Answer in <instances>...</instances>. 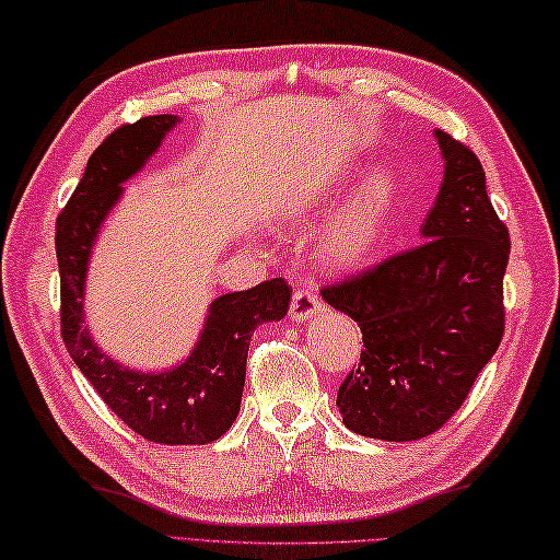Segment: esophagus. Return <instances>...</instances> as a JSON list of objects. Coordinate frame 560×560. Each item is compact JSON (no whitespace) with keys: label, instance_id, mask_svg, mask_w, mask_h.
<instances>
[{"label":"esophagus","instance_id":"1","mask_svg":"<svg viewBox=\"0 0 560 560\" xmlns=\"http://www.w3.org/2000/svg\"><path fill=\"white\" fill-rule=\"evenodd\" d=\"M322 307V300L317 295V288L312 285H302L295 290V295H292L290 302V317L295 322H302L315 315V312Z\"/></svg>","mask_w":560,"mask_h":560}]
</instances>
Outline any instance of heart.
Segmentation results:
<instances>
[{"label":"heart","instance_id":"1","mask_svg":"<svg viewBox=\"0 0 560 560\" xmlns=\"http://www.w3.org/2000/svg\"><path fill=\"white\" fill-rule=\"evenodd\" d=\"M396 199V179L388 170L366 176L345 219L331 231L325 255L339 265L357 262L374 250L381 225Z\"/></svg>","mask_w":560,"mask_h":560}]
</instances>
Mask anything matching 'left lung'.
Here are the masks:
<instances>
[{
    "mask_svg": "<svg viewBox=\"0 0 560 560\" xmlns=\"http://www.w3.org/2000/svg\"><path fill=\"white\" fill-rule=\"evenodd\" d=\"M445 179L413 248L322 288L361 327L359 366L337 406L359 435L408 443L465 404L504 337L509 229L487 196L482 162L438 130Z\"/></svg>",
    "mask_w": 560,
    "mask_h": 560,
    "instance_id": "8db88e82",
    "label": "left lung"
}]
</instances>
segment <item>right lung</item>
Wrapping results in <instances>:
<instances>
[{
	"instance_id": "right-lung-1",
	"label": "right lung",
	"mask_w": 560,
	"mask_h": 560,
	"mask_svg": "<svg viewBox=\"0 0 560 560\" xmlns=\"http://www.w3.org/2000/svg\"><path fill=\"white\" fill-rule=\"evenodd\" d=\"M174 122V115H147L113 130L91 154L83 179L58 213L61 337L97 396L137 435L160 445H206L219 440L238 416L253 329L285 317L292 298L285 280H262L215 300L199 347L182 366L164 374L120 369L83 327L85 265L97 229L120 196V184L140 170Z\"/></svg>"
}]
</instances>
